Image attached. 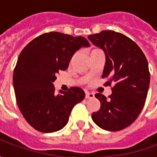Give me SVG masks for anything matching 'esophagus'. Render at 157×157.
Wrapping results in <instances>:
<instances>
[{
    "instance_id": "obj_1",
    "label": "esophagus",
    "mask_w": 157,
    "mask_h": 157,
    "mask_svg": "<svg viewBox=\"0 0 157 157\" xmlns=\"http://www.w3.org/2000/svg\"><path fill=\"white\" fill-rule=\"evenodd\" d=\"M94 98V93L90 92H86V98Z\"/></svg>"
}]
</instances>
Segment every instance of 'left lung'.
I'll return each instance as SVG.
<instances>
[{"label":"left lung","instance_id":"obj_1","mask_svg":"<svg viewBox=\"0 0 157 157\" xmlns=\"http://www.w3.org/2000/svg\"><path fill=\"white\" fill-rule=\"evenodd\" d=\"M88 39L105 54L102 77L109 76L105 85L114 83L109 98L95 95L101 107L92 114V120L105 130H121L135 121L144 107L150 85L148 62L138 45L122 33L108 30Z\"/></svg>","mask_w":157,"mask_h":157}]
</instances>
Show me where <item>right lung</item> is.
<instances>
[{
	"label": "right lung",
	"mask_w": 157,
	"mask_h": 157,
	"mask_svg": "<svg viewBox=\"0 0 157 157\" xmlns=\"http://www.w3.org/2000/svg\"><path fill=\"white\" fill-rule=\"evenodd\" d=\"M89 46L84 37L51 32L37 37L22 49L13 72V86L19 109L33 128L52 133L68 123L73 107L84 99L85 92L71 87L55 94L53 82L59 71L68 68L75 52Z\"/></svg>",
	"instance_id": "add662e5"
}]
</instances>
